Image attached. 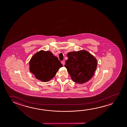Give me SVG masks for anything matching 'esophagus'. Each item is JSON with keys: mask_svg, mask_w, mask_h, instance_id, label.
<instances>
[{"mask_svg": "<svg viewBox=\"0 0 127 127\" xmlns=\"http://www.w3.org/2000/svg\"><path fill=\"white\" fill-rule=\"evenodd\" d=\"M62 64H63V65H64V64H65V63H64V61H62Z\"/></svg>", "mask_w": 127, "mask_h": 127, "instance_id": "34e87169", "label": "esophagus"}]
</instances>
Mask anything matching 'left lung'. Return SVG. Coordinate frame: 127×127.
<instances>
[{"label":"left lung","instance_id":"left-lung-1","mask_svg":"<svg viewBox=\"0 0 127 127\" xmlns=\"http://www.w3.org/2000/svg\"><path fill=\"white\" fill-rule=\"evenodd\" d=\"M64 66L76 83L83 84L93 77L97 67V60L86 50L69 52Z\"/></svg>","mask_w":127,"mask_h":127}]
</instances>
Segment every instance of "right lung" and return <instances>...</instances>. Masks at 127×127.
Wrapping results in <instances>:
<instances>
[{
  "instance_id": "1",
  "label": "right lung",
  "mask_w": 127,
  "mask_h": 127,
  "mask_svg": "<svg viewBox=\"0 0 127 127\" xmlns=\"http://www.w3.org/2000/svg\"><path fill=\"white\" fill-rule=\"evenodd\" d=\"M30 70L36 79L50 81L55 76L63 64L50 51L41 50L33 55L29 62Z\"/></svg>"
}]
</instances>
